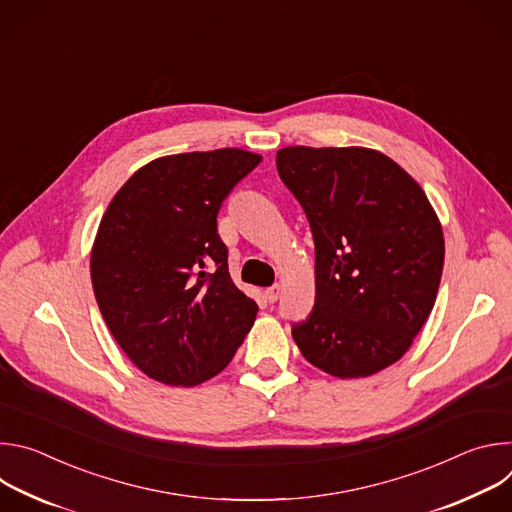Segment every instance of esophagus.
I'll return each instance as SVG.
<instances>
[{"mask_svg": "<svg viewBox=\"0 0 512 512\" xmlns=\"http://www.w3.org/2000/svg\"><path fill=\"white\" fill-rule=\"evenodd\" d=\"M279 294H281V287H279V285H271V287H267V289H265V298H267V302H269V304L277 302Z\"/></svg>", "mask_w": 512, "mask_h": 512, "instance_id": "34e87169", "label": "esophagus"}]
</instances>
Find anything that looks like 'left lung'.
I'll return each instance as SVG.
<instances>
[{"instance_id": "8db88e82", "label": "left lung", "mask_w": 512, "mask_h": 512, "mask_svg": "<svg viewBox=\"0 0 512 512\" xmlns=\"http://www.w3.org/2000/svg\"><path fill=\"white\" fill-rule=\"evenodd\" d=\"M316 249V302L291 336L314 367L369 377L425 324L444 269L440 221L419 184L364 148H283L275 158Z\"/></svg>"}]
</instances>
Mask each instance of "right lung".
I'll list each match as a JSON object with an SVG mask.
<instances>
[{
	"label": "right lung",
	"instance_id": "add662e5",
	"mask_svg": "<svg viewBox=\"0 0 512 512\" xmlns=\"http://www.w3.org/2000/svg\"><path fill=\"white\" fill-rule=\"evenodd\" d=\"M259 162L235 148L154 160L103 216L91 253L99 310L135 367L160 383L218 375L255 322L259 308L229 275L216 216Z\"/></svg>",
	"mask_w": 512,
	"mask_h": 512
}]
</instances>
